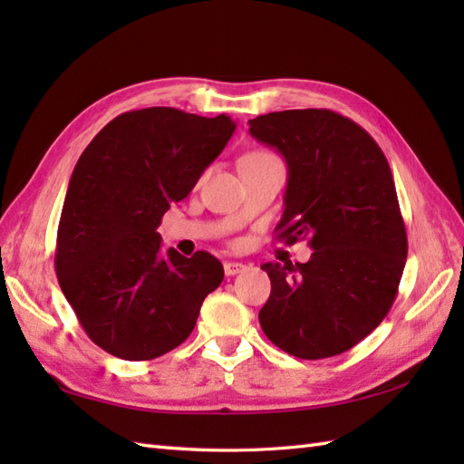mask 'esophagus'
<instances>
[{
    "label": "esophagus",
    "instance_id": "34e87169",
    "mask_svg": "<svg viewBox=\"0 0 464 464\" xmlns=\"http://www.w3.org/2000/svg\"><path fill=\"white\" fill-rule=\"evenodd\" d=\"M223 269H225L227 277H235V275L241 273V271L245 269V265H243V263H235V261H227V263L223 265Z\"/></svg>",
    "mask_w": 464,
    "mask_h": 464
}]
</instances>
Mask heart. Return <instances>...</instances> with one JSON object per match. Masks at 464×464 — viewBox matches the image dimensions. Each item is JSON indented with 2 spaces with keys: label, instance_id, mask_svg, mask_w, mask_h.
I'll use <instances>...</instances> for the list:
<instances>
[{
  "label": "heart",
  "instance_id": "heart-1",
  "mask_svg": "<svg viewBox=\"0 0 464 464\" xmlns=\"http://www.w3.org/2000/svg\"><path fill=\"white\" fill-rule=\"evenodd\" d=\"M269 157H275L273 153H269V151H251V153H247L241 160V163H251V161H261V160H269Z\"/></svg>",
  "mask_w": 464,
  "mask_h": 464
}]
</instances>
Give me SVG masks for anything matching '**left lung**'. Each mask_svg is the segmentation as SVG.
<instances>
[{
	"mask_svg": "<svg viewBox=\"0 0 464 464\" xmlns=\"http://www.w3.org/2000/svg\"><path fill=\"white\" fill-rule=\"evenodd\" d=\"M249 133L287 161L279 239H309L307 263H265L263 333L299 359H327L379 327L397 299L407 229L387 157L377 141L331 110L259 115Z\"/></svg>",
	"mask_w": 464,
	"mask_h": 464,
	"instance_id": "1",
	"label": "left lung"
}]
</instances>
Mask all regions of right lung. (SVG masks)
I'll list each match as a JSON object with an SVG mask.
<instances>
[{
	"label": "right lung",
	"instance_id": "obj_1",
	"mask_svg": "<svg viewBox=\"0 0 464 464\" xmlns=\"http://www.w3.org/2000/svg\"><path fill=\"white\" fill-rule=\"evenodd\" d=\"M233 131L225 113L145 107L117 115L77 161L57 227L55 273L87 337L113 357L150 361L179 347L221 285L219 259L163 251L157 227Z\"/></svg>",
	"mask_w": 464,
	"mask_h": 464
}]
</instances>
